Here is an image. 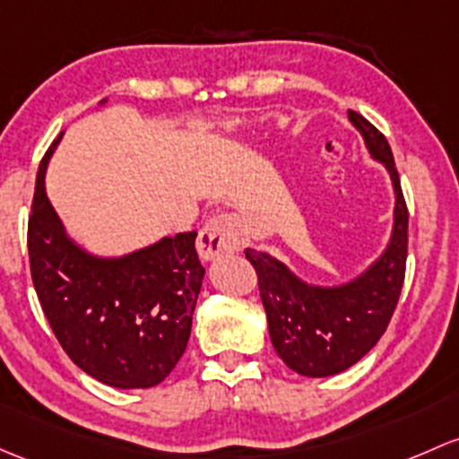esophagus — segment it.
I'll return each mask as SVG.
<instances>
[{
	"label": "esophagus",
	"instance_id": "34e87169",
	"mask_svg": "<svg viewBox=\"0 0 459 459\" xmlns=\"http://www.w3.org/2000/svg\"><path fill=\"white\" fill-rule=\"evenodd\" d=\"M242 242V220L238 215L213 217L197 235V253L204 262H213L221 255L235 253Z\"/></svg>",
	"mask_w": 459,
	"mask_h": 459
}]
</instances>
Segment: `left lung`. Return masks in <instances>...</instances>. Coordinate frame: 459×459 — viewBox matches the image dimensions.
Here are the masks:
<instances>
[{
    "mask_svg": "<svg viewBox=\"0 0 459 459\" xmlns=\"http://www.w3.org/2000/svg\"><path fill=\"white\" fill-rule=\"evenodd\" d=\"M350 123L363 136L369 156L387 169L394 186L392 238L374 264L339 286L307 283L283 262L246 248L259 279L270 341L292 371L310 378L341 374L359 363L387 330L398 303L407 264L409 213L387 138L356 112Z\"/></svg>",
    "mask_w": 459,
    "mask_h": 459,
    "instance_id": "left-lung-1",
    "label": "left lung"
}]
</instances>
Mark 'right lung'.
I'll use <instances>...</instances> for the list:
<instances>
[{"label": "right lung", "mask_w": 459, "mask_h": 459, "mask_svg": "<svg viewBox=\"0 0 459 459\" xmlns=\"http://www.w3.org/2000/svg\"><path fill=\"white\" fill-rule=\"evenodd\" d=\"M108 99L100 100V105ZM64 132L43 156L28 220L32 283L65 354L99 383L147 389L162 383L191 336L204 268L197 233L162 238L120 257L76 244L46 195V169Z\"/></svg>", "instance_id": "add662e5"}]
</instances>
